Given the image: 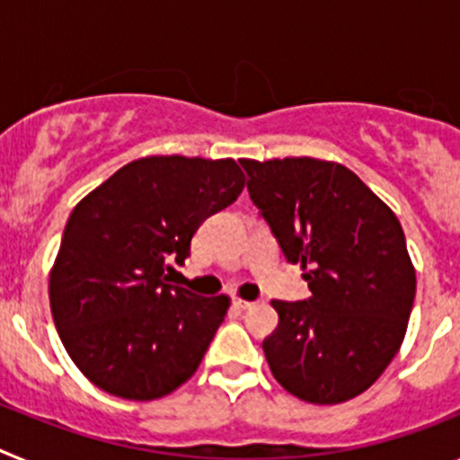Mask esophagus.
I'll use <instances>...</instances> for the list:
<instances>
[{
    "label": "esophagus",
    "instance_id": "34e87169",
    "mask_svg": "<svg viewBox=\"0 0 460 460\" xmlns=\"http://www.w3.org/2000/svg\"><path fill=\"white\" fill-rule=\"evenodd\" d=\"M233 306L239 308V311H249V308H253V302H246V299H239V296H234Z\"/></svg>",
    "mask_w": 460,
    "mask_h": 460
}]
</instances>
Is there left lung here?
Instances as JSON below:
<instances>
[{
  "instance_id": "obj_1",
  "label": "left lung",
  "mask_w": 460,
  "mask_h": 460,
  "mask_svg": "<svg viewBox=\"0 0 460 460\" xmlns=\"http://www.w3.org/2000/svg\"><path fill=\"white\" fill-rule=\"evenodd\" d=\"M239 164L260 217L311 288L304 302H271L279 327L262 341L271 373L308 403H343L367 392L403 343L417 288L403 227L339 164Z\"/></svg>"
}]
</instances>
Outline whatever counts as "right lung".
Wrapping results in <instances>:
<instances>
[{
    "mask_svg": "<svg viewBox=\"0 0 460 460\" xmlns=\"http://www.w3.org/2000/svg\"><path fill=\"white\" fill-rule=\"evenodd\" d=\"M243 189L233 158L149 156L117 170L68 217L50 274L57 332L112 396L154 401L184 385L226 318V295L168 283L207 217Z\"/></svg>",
    "mask_w": 460,
    "mask_h": 460,
    "instance_id": "1",
    "label": "right lung"
}]
</instances>
